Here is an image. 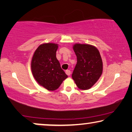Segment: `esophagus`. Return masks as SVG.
<instances>
[{
	"label": "esophagus",
	"instance_id": "esophagus-1",
	"mask_svg": "<svg viewBox=\"0 0 132 132\" xmlns=\"http://www.w3.org/2000/svg\"><path fill=\"white\" fill-rule=\"evenodd\" d=\"M65 73H66V75H67L68 76H70V75H71V71H70V70H67L65 71Z\"/></svg>",
	"mask_w": 132,
	"mask_h": 132
}]
</instances>
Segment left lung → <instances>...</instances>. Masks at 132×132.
<instances>
[{
  "label": "left lung",
  "instance_id": "obj_1",
  "mask_svg": "<svg viewBox=\"0 0 132 132\" xmlns=\"http://www.w3.org/2000/svg\"><path fill=\"white\" fill-rule=\"evenodd\" d=\"M77 56V64L72 78L80 89H89L103 73V61L100 52L93 45L76 43L73 46Z\"/></svg>",
  "mask_w": 132,
  "mask_h": 132
}]
</instances>
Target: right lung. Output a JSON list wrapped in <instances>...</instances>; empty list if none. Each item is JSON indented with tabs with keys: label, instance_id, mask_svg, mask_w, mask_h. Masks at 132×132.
<instances>
[{
	"label": "right lung",
	"instance_id": "obj_1",
	"mask_svg": "<svg viewBox=\"0 0 132 132\" xmlns=\"http://www.w3.org/2000/svg\"><path fill=\"white\" fill-rule=\"evenodd\" d=\"M57 48V44L44 43L39 45L32 57L31 70L34 79L48 91L57 89L68 77L56 56Z\"/></svg>",
	"mask_w": 132,
	"mask_h": 132
}]
</instances>
